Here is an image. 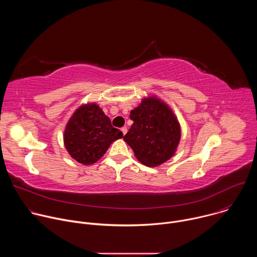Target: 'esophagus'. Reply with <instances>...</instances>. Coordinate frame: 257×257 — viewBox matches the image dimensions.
Returning a JSON list of instances; mask_svg holds the SVG:
<instances>
[{
  "label": "esophagus",
  "mask_w": 257,
  "mask_h": 257,
  "mask_svg": "<svg viewBox=\"0 0 257 257\" xmlns=\"http://www.w3.org/2000/svg\"><path fill=\"white\" fill-rule=\"evenodd\" d=\"M121 131H122L123 135H125V134L127 133V128H126V127H123V128H121Z\"/></svg>",
  "instance_id": "1"
}]
</instances>
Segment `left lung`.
<instances>
[{"mask_svg": "<svg viewBox=\"0 0 257 257\" xmlns=\"http://www.w3.org/2000/svg\"><path fill=\"white\" fill-rule=\"evenodd\" d=\"M130 119L133 124L124 140L141 164L158 167L176 154L181 126L166 101L157 95L145 96L130 112Z\"/></svg>", "mask_w": 257, "mask_h": 257, "instance_id": "1", "label": "left lung"}]
</instances>
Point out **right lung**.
Segmentation results:
<instances>
[{"mask_svg": "<svg viewBox=\"0 0 257 257\" xmlns=\"http://www.w3.org/2000/svg\"><path fill=\"white\" fill-rule=\"evenodd\" d=\"M123 137L95 102L79 105L64 130V145L72 159L89 166L96 163L115 140Z\"/></svg>", "mask_w": 257, "mask_h": 257, "instance_id": "1", "label": "right lung"}]
</instances>
